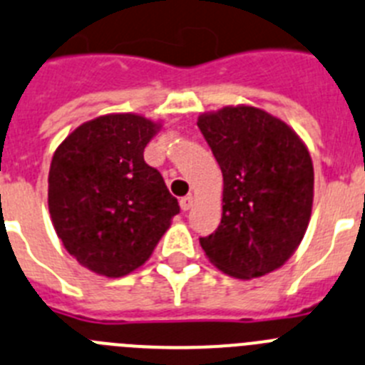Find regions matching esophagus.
Listing matches in <instances>:
<instances>
[{
    "label": "esophagus",
    "mask_w": 365,
    "mask_h": 365,
    "mask_svg": "<svg viewBox=\"0 0 365 365\" xmlns=\"http://www.w3.org/2000/svg\"><path fill=\"white\" fill-rule=\"evenodd\" d=\"M192 203H195V196L192 195H187L180 200V207H182L183 211H189L190 207H192Z\"/></svg>",
    "instance_id": "1"
}]
</instances>
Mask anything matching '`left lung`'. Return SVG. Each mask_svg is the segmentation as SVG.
I'll list each match as a JSON object with an SVG mask.
<instances>
[{
  "instance_id": "left-lung-1",
  "label": "left lung",
  "mask_w": 365,
  "mask_h": 365,
  "mask_svg": "<svg viewBox=\"0 0 365 365\" xmlns=\"http://www.w3.org/2000/svg\"><path fill=\"white\" fill-rule=\"evenodd\" d=\"M198 127L223 176L222 222L200 238L212 265L260 278L294 255L313 211V160L284 120L252 105L202 113Z\"/></svg>"
}]
</instances>
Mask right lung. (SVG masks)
Listing matches in <instances>:
<instances>
[{
    "mask_svg": "<svg viewBox=\"0 0 365 365\" xmlns=\"http://www.w3.org/2000/svg\"><path fill=\"white\" fill-rule=\"evenodd\" d=\"M162 121L134 113L81 123L54 150L48 212L72 258L100 277L142 267L180 212L143 150Z\"/></svg>",
    "mask_w": 365,
    "mask_h": 365,
    "instance_id": "1",
    "label": "right lung"
}]
</instances>
